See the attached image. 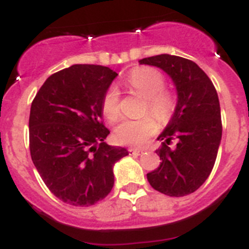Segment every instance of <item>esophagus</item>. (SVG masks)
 <instances>
[{"mask_svg": "<svg viewBox=\"0 0 249 249\" xmlns=\"http://www.w3.org/2000/svg\"><path fill=\"white\" fill-rule=\"evenodd\" d=\"M129 152L130 154H133V155H141V154H142L144 151L140 149H135V147H130Z\"/></svg>", "mask_w": 249, "mask_h": 249, "instance_id": "esophagus-1", "label": "esophagus"}]
</instances>
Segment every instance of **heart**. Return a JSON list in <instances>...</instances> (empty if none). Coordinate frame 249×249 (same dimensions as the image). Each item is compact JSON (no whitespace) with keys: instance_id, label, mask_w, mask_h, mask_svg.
Wrapping results in <instances>:
<instances>
[{"instance_id":"heart-1","label":"heart","mask_w":249,"mask_h":249,"mask_svg":"<svg viewBox=\"0 0 249 249\" xmlns=\"http://www.w3.org/2000/svg\"><path fill=\"white\" fill-rule=\"evenodd\" d=\"M127 86L145 97V110L150 111L159 120L169 119L175 109V98L169 90L163 89L165 79L160 71L149 67L135 68L125 79ZM120 95L115 87H110L104 94L102 110L110 122L118 119L120 113ZM158 130L154 118L150 115L141 119H125L114 130V139L120 145L141 146Z\"/></svg>"}]
</instances>
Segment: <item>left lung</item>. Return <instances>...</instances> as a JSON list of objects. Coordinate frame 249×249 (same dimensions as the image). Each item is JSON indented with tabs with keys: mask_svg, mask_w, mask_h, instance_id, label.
<instances>
[{
	"mask_svg": "<svg viewBox=\"0 0 249 249\" xmlns=\"http://www.w3.org/2000/svg\"><path fill=\"white\" fill-rule=\"evenodd\" d=\"M162 69L178 91L171 120L158 140L160 166L146 175L152 189L181 197L196 191L211 174L222 138L221 108L214 86L195 62L178 55L160 54L139 60ZM172 138L178 140L174 149Z\"/></svg>",
	"mask_w": 249,
	"mask_h": 249,
	"instance_id": "1",
	"label": "left lung"
}]
</instances>
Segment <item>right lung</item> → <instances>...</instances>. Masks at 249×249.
<instances>
[{"instance_id":"right-lung-1","label":"right lung","mask_w":249,"mask_h":249,"mask_svg":"<svg viewBox=\"0 0 249 249\" xmlns=\"http://www.w3.org/2000/svg\"><path fill=\"white\" fill-rule=\"evenodd\" d=\"M116 75L108 67L74 64L51 75L31 105V158L49 191L68 205L108 196L114 163L127 155L104 141L110 131L102 102Z\"/></svg>"}]
</instances>
